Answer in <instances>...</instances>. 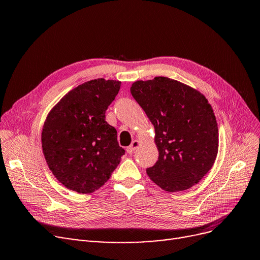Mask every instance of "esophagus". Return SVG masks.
I'll return each instance as SVG.
<instances>
[{"label": "esophagus", "mask_w": 260, "mask_h": 260, "mask_svg": "<svg viewBox=\"0 0 260 260\" xmlns=\"http://www.w3.org/2000/svg\"><path fill=\"white\" fill-rule=\"evenodd\" d=\"M139 145H140V141H138V140H134V141L131 143V145H129V146H127V149H126L127 153H129V154L134 153L135 151H136V149L138 148Z\"/></svg>", "instance_id": "obj_1"}]
</instances>
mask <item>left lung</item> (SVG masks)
<instances>
[{"instance_id":"obj_1","label":"left lung","mask_w":260,"mask_h":260,"mask_svg":"<svg viewBox=\"0 0 260 260\" xmlns=\"http://www.w3.org/2000/svg\"><path fill=\"white\" fill-rule=\"evenodd\" d=\"M131 93L152 122L158 160L146 169L168 192L191 188L217 158L219 131L211 105L197 89L172 78L133 83Z\"/></svg>"}]
</instances>
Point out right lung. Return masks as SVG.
I'll use <instances>...</instances> for the list:
<instances>
[{
  "label": "right lung",
  "instance_id": "obj_1",
  "mask_svg": "<svg viewBox=\"0 0 260 260\" xmlns=\"http://www.w3.org/2000/svg\"><path fill=\"white\" fill-rule=\"evenodd\" d=\"M121 82L96 78L78 85L56 104L44 121L42 152L53 175L66 188L91 193L102 187L125 151L105 112Z\"/></svg>",
  "mask_w": 260,
  "mask_h": 260
}]
</instances>
